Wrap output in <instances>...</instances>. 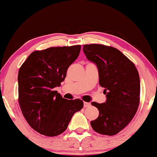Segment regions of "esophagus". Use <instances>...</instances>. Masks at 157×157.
Instances as JSON below:
<instances>
[{
    "instance_id": "esophagus-1",
    "label": "esophagus",
    "mask_w": 157,
    "mask_h": 157,
    "mask_svg": "<svg viewBox=\"0 0 157 157\" xmlns=\"http://www.w3.org/2000/svg\"><path fill=\"white\" fill-rule=\"evenodd\" d=\"M91 105V104H90V102H84V107L85 108H87V107H89V106Z\"/></svg>"
}]
</instances>
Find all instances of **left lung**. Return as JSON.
Masks as SVG:
<instances>
[{"label": "left lung", "mask_w": 157, "mask_h": 157, "mask_svg": "<svg viewBox=\"0 0 157 157\" xmlns=\"http://www.w3.org/2000/svg\"><path fill=\"white\" fill-rule=\"evenodd\" d=\"M87 59L97 65L99 84L104 89L106 101L91 102L99 116L91 125L100 134L113 136L131 121L140 104V81L136 66L116 48L101 44L84 45Z\"/></svg>", "instance_id": "8db88e82"}]
</instances>
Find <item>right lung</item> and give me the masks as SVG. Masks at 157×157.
Returning a JSON list of instances; mask_svg holds the SVG:
<instances>
[{
	"instance_id": "add662e5",
	"label": "right lung",
	"mask_w": 157,
	"mask_h": 157,
	"mask_svg": "<svg viewBox=\"0 0 157 157\" xmlns=\"http://www.w3.org/2000/svg\"><path fill=\"white\" fill-rule=\"evenodd\" d=\"M80 48V45H76L35 51L20 68V107L29 125L40 134H62L74 113L83 107L80 99L68 100L54 91L66 78L68 68L78 57Z\"/></svg>"
}]
</instances>
